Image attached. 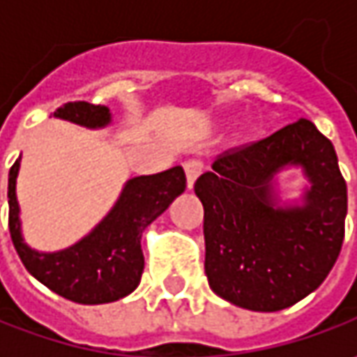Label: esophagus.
Segmentation results:
<instances>
[{
    "label": "esophagus",
    "mask_w": 357,
    "mask_h": 357,
    "mask_svg": "<svg viewBox=\"0 0 357 357\" xmlns=\"http://www.w3.org/2000/svg\"><path fill=\"white\" fill-rule=\"evenodd\" d=\"M202 172V165L199 160H186L185 162V174H186V188H192L195 181L199 178V174Z\"/></svg>",
    "instance_id": "1"
}]
</instances>
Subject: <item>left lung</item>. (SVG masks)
Segmentation results:
<instances>
[{"instance_id": "8db88e82", "label": "left lung", "mask_w": 357, "mask_h": 357, "mask_svg": "<svg viewBox=\"0 0 357 357\" xmlns=\"http://www.w3.org/2000/svg\"><path fill=\"white\" fill-rule=\"evenodd\" d=\"M300 166L310 186L280 205L275 174ZM204 272L213 292L254 312H278L314 292L344 242L348 188L334 144L308 119L225 153L200 174Z\"/></svg>"}]
</instances>
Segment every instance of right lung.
<instances>
[{
	"instance_id": "obj_1",
	"label": "right lung",
	"mask_w": 357,
	"mask_h": 357,
	"mask_svg": "<svg viewBox=\"0 0 357 357\" xmlns=\"http://www.w3.org/2000/svg\"><path fill=\"white\" fill-rule=\"evenodd\" d=\"M53 115L87 129H103L111 123L107 107L85 101L65 103ZM20 165L21 157L9 171V232L27 272L55 294L77 304H107L129 296L143 274L141 238L144 228L185 192L183 167L129 178L115 206L87 236L57 252H39L21 234L20 202L15 195Z\"/></svg>"
}]
</instances>
